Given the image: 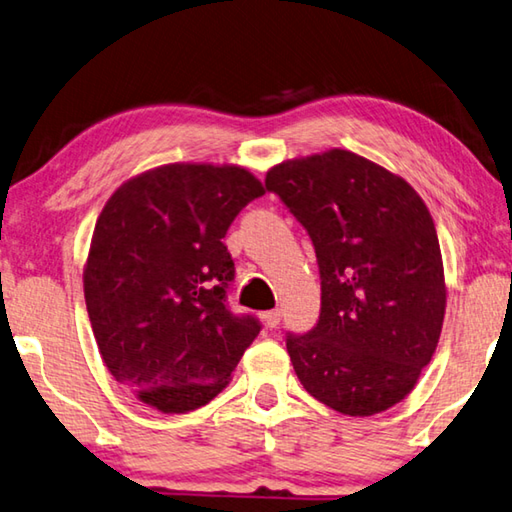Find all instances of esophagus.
I'll list each match as a JSON object with an SVG mask.
<instances>
[{"label":"esophagus","mask_w":512,"mask_h":512,"mask_svg":"<svg viewBox=\"0 0 512 512\" xmlns=\"http://www.w3.org/2000/svg\"><path fill=\"white\" fill-rule=\"evenodd\" d=\"M262 318H264V322H266V327L268 329H275L277 327V324H280V318H282V313L280 311H266L264 315H262Z\"/></svg>","instance_id":"obj_1"}]
</instances>
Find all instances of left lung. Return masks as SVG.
<instances>
[{
  "mask_svg": "<svg viewBox=\"0 0 512 512\" xmlns=\"http://www.w3.org/2000/svg\"><path fill=\"white\" fill-rule=\"evenodd\" d=\"M264 183L320 266V320L286 338L300 383L347 416L401 403L430 365L448 302L430 210L403 176L338 147L277 163Z\"/></svg>",
  "mask_w": 512,
  "mask_h": 512,
  "instance_id": "obj_1",
  "label": "left lung"
}]
</instances>
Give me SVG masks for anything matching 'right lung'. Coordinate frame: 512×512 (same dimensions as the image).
Returning <instances> with one entry per match:
<instances>
[{
  "instance_id": "obj_1",
  "label": "right lung",
  "mask_w": 512,
  "mask_h": 512,
  "mask_svg": "<svg viewBox=\"0 0 512 512\" xmlns=\"http://www.w3.org/2000/svg\"><path fill=\"white\" fill-rule=\"evenodd\" d=\"M264 192L241 165L167 163L102 208L82 273L91 329L109 374L152 410L210 403L257 338L255 318L226 309L235 262L221 239Z\"/></svg>"
}]
</instances>
